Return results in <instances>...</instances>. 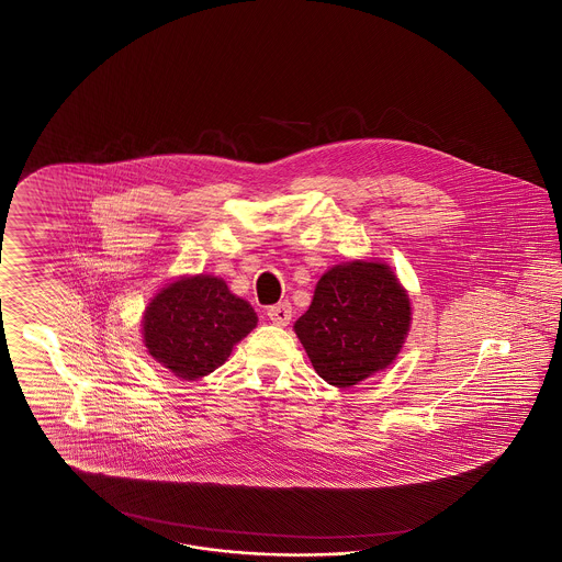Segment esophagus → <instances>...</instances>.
<instances>
[{"label":"esophagus","mask_w":562,"mask_h":562,"mask_svg":"<svg viewBox=\"0 0 562 562\" xmlns=\"http://www.w3.org/2000/svg\"><path fill=\"white\" fill-rule=\"evenodd\" d=\"M268 317H270L272 324L284 327L292 319V306H290V303H278V305L270 306L268 308Z\"/></svg>","instance_id":"esophagus-1"}]
</instances>
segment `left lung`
<instances>
[{
    "instance_id": "obj_1",
    "label": "left lung",
    "mask_w": 562,
    "mask_h": 562,
    "mask_svg": "<svg viewBox=\"0 0 562 562\" xmlns=\"http://www.w3.org/2000/svg\"><path fill=\"white\" fill-rule=\"evenodd\" d=\"M412 306L381 261H348L319 278L294 331L317 374L350 387L392 364L408 336Z\"/></svg>"
}]
</instances>
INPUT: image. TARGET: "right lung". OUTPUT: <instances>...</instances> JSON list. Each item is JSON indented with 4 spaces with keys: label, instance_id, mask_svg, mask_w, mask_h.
Instances as JSON below:
<instances>
[{
    "label": "right lung",
    "instance_id": "1",
    "mask_svg": "<svg viewBox=\"0 0 562 562\" xmlns=\"http://www.w3.org/2000/svg\"><path fill=\"white\" fill-rule=\"evenodd\" d=\"M257 325L254 306L216 276H188L158 290L146 306L142 336L148 355L181 379L216 371Z\"/></svg>",
    "mask_w": 562,
    "mask_h": 562
}]
</instances>
